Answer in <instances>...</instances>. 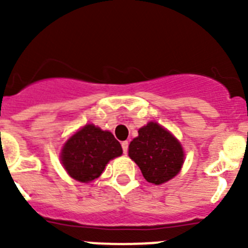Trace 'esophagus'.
I'll return each instance as SVG.
<instances>
[{
    "instance_id": "1",
    "label": "esophagus",
    "mask_w": 248,
    "mask_h": 248,
    "mask_svg": "<svg viewBox=\"0 0 248 248\" xmlns=\"http://www.w3.org/2000/svg\"><path fill=\"white\" fill-rule=\"evenodd\" d=\"M122 148H123V153H124V154H126V153H128V148H129V143L126 141V140L122 143Z\"/></svg>"
}]
</instances>
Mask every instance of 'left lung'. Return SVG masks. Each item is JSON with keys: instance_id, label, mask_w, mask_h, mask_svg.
<instances>
[{"instance_id": "8db88e82", "label": "left lung", "mask_w": 248, "mask_h": 248, "mask_svg": "<svg viewBox=\"0 0 248 248\" xmlns=\"http://www.w3.org/2000/svg\"><path fill=\"white\" fill-rule=\"evenodd\" d=\"M138 133L129 145V156L138 164L145 180L160 185L172 179L184 163L183 148L176 138L154 122Z\"/></svg>"}]
</instances>
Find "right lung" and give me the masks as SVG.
I'll use <instances>...</instances> for the list:
<instances>
[{
  "label": "right lung",
  "mask_w": 248,
  "mask_h": 248,
  "mask_svg": "<svg viewBox=\"0 0 248 248\" xmlns=\"http://www.w3.org/2000/svg\"><path fill=\"white\" fill-rule=\"evenodd\" d=\"M122 153V145L110 131L88 124L69 138L61 159L73 179L88 183L99 177L109 160Z\"/></svg>",
  "instance_id": "obj_1"
}]
</instances>
